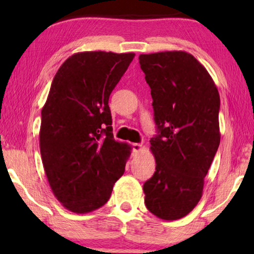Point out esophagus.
I'll list each match as a JSON object with an SVG mask.
<instances>
[{
	"instance_id": "esophagus-1",
	"label": "esophagus",
	"mask_w": 254,
	"mask_h": 254,
	"mask_svg": "<svg viewBox=\"0 0 254 254\" xmlns=\"http://www.w3.org/2000/svg\"><path fill=\"white\" fill-rule=\"evenodd\" d=\"M131 149H133L134 152H138L143 149V145L141 143H131Z\"/></svg>"
}]
</instances>
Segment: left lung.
Returning <instances> with one entry per match:
<instances>
[{"label": "left lung", "instance_id": "1", "mask_svg": "<svg viewBox=\"0 0 254 254\" xmlns=\"http://www.w3.org/2000/svg\"><path fill=\"white\" fill-rule=\"evenodd\" d=\"M138 60L158 129L150 140L156 171L143 185L144 203L158 218L179 220L202 196L220 145V95L207 69L187 52L141 54Z\"/></svg>", "mask_w": 254, "mask_h": 254}]
</instances>
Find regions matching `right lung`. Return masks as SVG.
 Listing matches in <instances>:
<instances>
[{"label": "right lung", "mask_w": 254, "mask_h": 254, "mask_svg": "<svg viewBox=\"0 0 254 254\" xmlns=\"http://www.w3.org/2000/svg\"><path fill=\"white\" fill-rule=\"evenodd\" d=\"M134 57L76 53L52 82L41 110L40 154L52 192L72 213L104 206L125 172L130 145L114 140L109 98Z\"/></svg>", "instance_id": "obj_1"}]
</instances>
